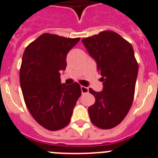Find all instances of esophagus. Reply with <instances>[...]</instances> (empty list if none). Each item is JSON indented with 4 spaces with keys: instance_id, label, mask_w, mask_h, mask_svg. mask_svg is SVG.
Masks as SVG:
<instances>
[{
    "instance_id": "esophagus-1",
    "label": "esophagus",
    "mask_w": 158,
    "mask_h": 158,
    "mask_svg": "<svg viewBox=\"0 0 158 158\" xmlns=\"http://www.w3.org/2000/svg\"><path fill=\"white\" fill-rule=\"evenodd\" d=\"M88 91H89V89H88V87H83V86H81V91H82V93H83V94L87 93V92H88Z\"/></svg>"
}]
</instances>
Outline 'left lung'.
<instances>
[{
	"label": "left lung",
	"instance_id": "left-lung-1",
	"mask_svg": "<svg viewBox=\"0 0 158 158\" xmlns=\"http://www.w3.org/2000/svg\"><path fill=\"white\" fill-rule=\"evenodd\" d=\"M82 42L96 62L104 86L99 92L89 89L95 98V104L88 108L90 119L99 128H114L126 116L134 97L138 64L133 48L111 30L83 38Z\"/></svg>",
	"mask_w": 158,
	"mask_h": 158
}]
</instances>
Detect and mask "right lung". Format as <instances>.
Segmentation results:
<instances>
[{
  "label": "right lung",
  "instance_id": "obj_1",
  "mask_svg": "<svg viewBox=\"0 0 158 158\" xmlns=\"http://www.w3.org/2000/svg\"><path fill=\"white\" fill-rule=\"evenodd\" d=\"M79 40L43 34L24 51L20 69L24 100L34 120L48 130L67 126L81 95L79 83L62 84L60 79L67 53Z\"/></svg>",
  "mask_w": 158,
  "mask_h": 158
}]
</instances>
